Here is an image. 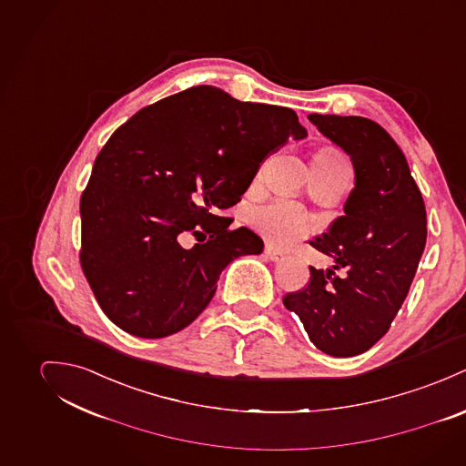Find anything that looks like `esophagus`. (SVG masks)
Instances as JSON below:
<instances>
[{
	"label": "esophagus",
	"instance_id": "1",
	"mask_svg": "<svg viewBox=\"0 0 466 466\" xmlns=\"http://www.w3.org/2000/svg\"><path fill=\"white\" fill-rule=\"evenodd\" d=\"M264 256L269 258V260H273V262H279V260L284 258V254H280V252L275 250L273 247H266V248H264Z\"/></svg>",
	"mask_w": 466,
	"mask_h": 466
}]
</instances>
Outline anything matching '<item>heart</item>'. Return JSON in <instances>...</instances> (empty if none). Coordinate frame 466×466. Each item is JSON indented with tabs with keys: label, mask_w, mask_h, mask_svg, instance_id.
<instances>
[{
	"label": "heart",
	"mask_w": 466,
	"mask_h": 466,
	"mask_svg": "<svg viewBox=\"0 0 466 466\" xmlns=\"http://www.w3.org/2000/svg\"><path fill=\"white\" fill-rule=\"evenodd\" d=\"M314 158L325 162H347L343 154L332 147L319 148ZM254 225L258 232L275 247H291L300 241L308 230V218L304 210L289 200H277L256 208Z\"/></svg>",
	"instance_id": "1"
}]
</instances>
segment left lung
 <instances>
[{"label": "left lung", "mask_w": 466, "mask_h": 466, "mask_svg": "<svg viewBox=\"0 0 466 466\" xmlns=\"http://www.w3.org/2000/svg\"><path fill=\"white\" fill-rule=\"evenodd\" d=\"M309 121L350 156L356 187L345 216L309 241L336 264L309 266L308 286L282 302L316 349L352 358L371 349L402 308L425 248L427 214L406 156L379 123L334 114H309Z\"/></svg>", "instance_id": "left-lung-1"}]
</instances>
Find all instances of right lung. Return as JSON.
Listing matches in <instances>:
<instances>
[{
    "label": "right lung",
    "mask_w": 466,
    "mask_h": 466,
    "mask_svg": "<svg viewBox=\"0 0 466 466\" xmlns=\"http://www.w3.org/2000/svg\"><path fill=\"white\" fill-rule=\"evenodd\" d=\"M306 136L295 110L239 102L212 86L123 123L80 198V264L108 319L148 339L195 321L223 268L264 248L250 228L230 230L232 219L218 214L241 200L266 157ZM186 231L207 243L182 249Z\"/></svg>",
    "instance_id": "obj_1"
}]
</instances>
